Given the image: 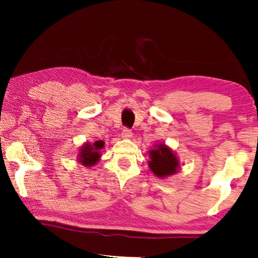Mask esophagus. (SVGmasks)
Wrapping results in <instances>:
<instances>
[{"label":"esophagus","instance_id":"esophagus-1","mask_svg":"<svg viewBox=\"0 0 258 258\" xmlns=\"http://www.w3.org/2000/svg\"><path fill=\"white\" fill-rule=\"evenodd\" d=\"M122 138L125 139V140H128L132 138V132H131V130L128 128H124L122 131Z\"/></svg>","mask_w":258,"mask_h":258}]
</instances>
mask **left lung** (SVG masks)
I'll use <instances>...</instances> for the list:
<instances>
[{
	"label": "left lung",
	"mask_w": 258,
	"mask_h": 258,
	"mask_svg": "<svg viewBox=\"0 0 258 258\" xmlns=\"http://www.w3.org/2000/svg\"><path fill=\"white\" fill-rule=\"evenodd\" d=\"M149 154L151 158V161H149V166L157 177L164 178L177 173L179 162L173 150L165 144H156Z\"/></svg>",
	"instance_id": "8db88e82"
}]
</instances>
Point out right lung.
<instances>
[{
  "label": "right lung",
  "instance_id": "1",
  "mask_svg": "<svg viewBox=\"0 0 258 258\" xmlns=\"http://www.w3.org/2000/svg\"><path fill=\"white\" fill-rule=\"evenodd\" d=\"M104 147L103 141H96L94 143H85L81 147L79 153V162L83 166L91 167L100 161L101 153L100 151Z\"/></svg>",
  "mask_w": 258,
  "mask_h": 258
}]
</instances>
